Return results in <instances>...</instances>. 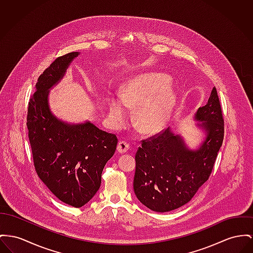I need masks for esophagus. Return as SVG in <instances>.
I'll use <instances>...</instances> for the list:
<instances>
[{"mask_svg":"<svg viewBox=\"0 0 253 253\" xmlns=\"http://www.w3.org/2000/svg\"><path fill=\"white\" fill-rule=\"evenodd\" d=\"M129 149V144L126 141H120L118 143V147L117 150L120 153H124V152H127V150Z\"/></svg>","mask_w":253,"mask_h":253,"instance_id":"1","label":"esophagus"}]
</instances>
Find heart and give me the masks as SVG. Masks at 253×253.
<instances>
[{"mask_svg": "<svg viewBox=\"0 0 253 253\" xmlns=\"http://www.w3.org/2000/svg\"><path fill=\"white\" fill-rule=\"evenodd\" d=\"M175 97L169 88V79L160 74H146L123 86L119 98L109 101V117L121 127L127 121V109L135 108L136 123L147 132L164 126L174 105Z\"/></svg>", "mask_w": 253, "mask_h": 253, "instance_id": "obj_1", "label": "heart"}]
</instances>
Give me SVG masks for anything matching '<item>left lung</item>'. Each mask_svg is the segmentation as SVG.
<instances>
[{
  "mask_svg": "<svg viewBox=\"0 0 253 253\" xmlns=\"http://www.w3.org/2000/svg\"><path fill=\"white\" fill-rule=\"evenodd\" d=\"M206 138L191 151L179 135L169 128L142 140L135 155L133 189L137 199L155 212H169L190 202L214 168L224 135V121L216 88L199 108Z\"/></svg>",
  "mask_w": 253,
  "mask_h": 253,
  "instance_id": "left-lung-1",
  "label": "left lung"
}]
</instances>
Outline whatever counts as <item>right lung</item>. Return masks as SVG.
<instances>
[{
  "mask_svg": "<svg viewBox=\"0 0 253 253\" xmlns=\"http://www.w3.org/2000/svg\"><path fill=\"white\" fill-rule=\"evenodd\" d=\"M78 51L57 57L37 80L28 105L27 126L37 175L61 202L82 207L100 189L101 172L118 139L91 123L68 125L50 111L49 89L65 74Z\"/></svg>",
  "mask_w": 253,
  "mask_h": 253,
  "instance_id": "add662e5",
  "label": "right lung"
}]
</instances>
